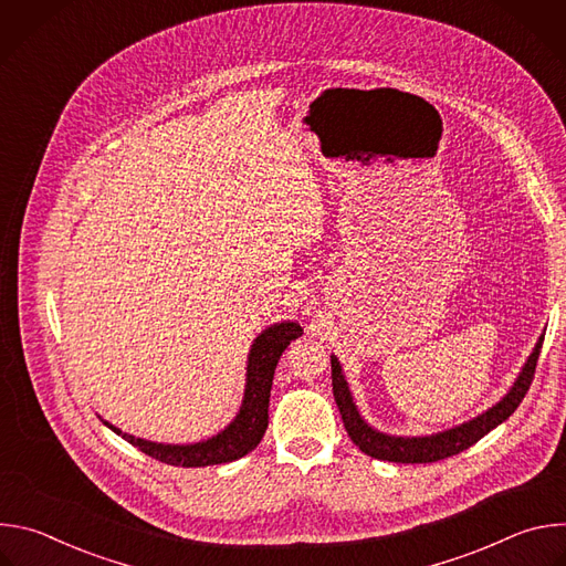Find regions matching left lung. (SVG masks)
I'll return each mask as SVG.
<instances>
[{"instance_id": "8db88e82", "label": "left lung", "mask_w": 566, "mask_h": 566, "mask_svg": "<svg viewBox=\"0 0 566 566\" xmlns=\"http://www.w3.org/2000/svg\"><path fill=\"white\" fill-rule=\"evenodd\" d=\"M542 340H544V336L537 338V343H535L531 356L526 358V363L522 365V371L517 374L515 382L495 402L493 408H489L486 412H481L474 419L463 421L454 428H448V430L434 432V434H423V437L387 434V432H380L374 426H369L365 421V417L360 415L358 406H356L354 394L349 389V382L345 378V371H343V365H340L338 356L332 354L334 398H336V406L340 410L343 423L347 428V434L352 437V441L365 454H369L374 459H380V461L432 463V461H441V459H448L452 454H459L465 448L474 446L481 437H486L491 430L502 426L520 408V402L526 396V391L531 387V380H533V374H535Z\"/></svg>"}]
</instances>
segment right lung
I'll return each mask as SVG.
<instances>
[{
	"mask_svg": "<svg viewBox=\"0 0 566 566\" xmlns=\"http://www.w3.org/2000/svg\"><path fill=\"white\" fill-rule=\"evenodd\" d=\"M302 336V327L295 319H282L275 325L266 327L251 345L249 363H247V385L244 398H241L239 412L234 419L217 434L195 441V443H158L147 441L134 434L123 432L120 428L112 426L101 417V421L123 437L127 443L136 446L140 452L149 454L151 459L164 461L168 465H184V468H203L228 463L239 457L249 454L262 441L269 428V398L273 387V376L282 352Z\"/></svg>",
	"mask_w": 566,
	"mask_h": 566,
	"instance_id": "obj_1",
	"label": "right lung"
}]
</instances>
